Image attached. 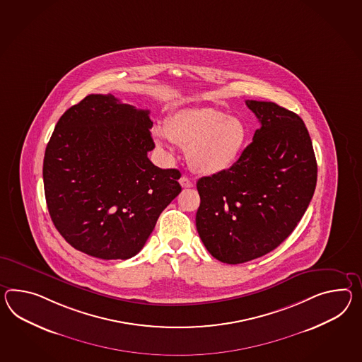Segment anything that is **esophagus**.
<instances>
[{
  "mask_svg": "<svg viewBox=\"0 0 362 362\" xmlns=\"http://www.w3.org/2000/svg\"><path fill=\"white\" fill-rule=\"evenodd\" d=\"M179 183H180V185H182L183 188H191V187H194V183L187 177H180V179H179Z\"/></svg>",
  "mask_w": 362,
  "mask_h": 362,
  "instance_id": "34e87169",
  "label": "esophagus"
}]
</instances>
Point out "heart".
Returning a JSON list of instances; mask_svg holds the SVG:
<instances>
[{
	"mask_svg": "<svg viewBox=\"0 0 362 362\" xmlns=\"http://www.w3.org/2000/svg\"><path fill=\"white\" fill-rule=\"evenodd\" d=\"M158 148L171 153L168 142L187 148L189 166L203 175H217L233 168L248 141V129L235 116L214 108L182 110L165 127L153 129Z\"/></svg>",
	"mask_w": 362,
	"mask_h": 362,
	"instance_id": "heart-1",
	"label": "heart"
}]
</instances>
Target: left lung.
<instances>
[{"instance_id":"obj_1","label":"left lung","mask_w":362,"mask_h":362,"mask_svg":"<svg viewBox=\"0 0 362 362\" xmlns=\"http://www.w3.org/2000/svg\"><path fill=\"white\" fill-rule=\"evenodd\" d=\"M260 122L225 173L197 180L196 228L209 254L240 264L271 252L296 229L317 185V159L300 116L274 102L246 100Z\"/></svg>"}]
</instances>
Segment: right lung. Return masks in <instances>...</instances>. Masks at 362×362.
Here are the masks:
<instances>
[{"instance_id": "1", "label": "right lung", "mask_w": 362, "mask_h": 362, "mask_svg": "<svg viewBox=\"0 0 362 362\" xmlns=\"http://www.w3.org/2000/svg\"><path fill=\"white\" fill-rule=\"evenodd\" d=\"M149 110L91 94L64 112L45 148L48 212L64 239L105 260L141 251L182 187L175 168L154 166Z\"/></svg>"}]
</instances>
